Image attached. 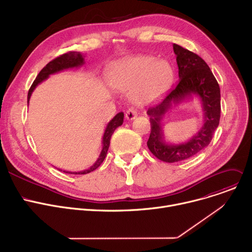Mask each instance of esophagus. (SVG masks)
<instances>
[{"instance_id":"obj_1","label":"esophagus","mask_w":252,"mask_h":252,"mask_svg":"<svg viewBox=\"0 0 252 252\" xmlns=\"http://www.w3.org/2000/svg\"><path fill=\"white\" fill-rule=\"evenodd\" d=\"M137 115H138V110L135 109V108L130 107V108H128V109L126 110V119L127 121H132V120L136 119Z\"/></svg>"}]
</instances>
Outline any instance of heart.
Instances as JSON below:
<instances>
[{"label":"heart","mask_w":252,"mask_h":252,"mask_svg":"<svg viewBox=\"0 0 252 252\" xmlns=\"http://www.w3.org/2000/svg\"><path fill=\"white\" fill-rule=\"evenodd\" d=\"M108 79L114 89L131 90V98L137 103L148 104L157 101L168 91L173 69L167 60L152 55H135L114 63Z\"/></svg>","instance_id":"1"}]
</instances>
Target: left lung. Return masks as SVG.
<instances>
[{
  "mask_svg": "<svg viewBox=\"0 0 252 252\" xmlns=\"http://www.w3.org/2000/svg\"><path fill=\"white\" fill-rule=\"evenodd\" d=\"M178 65L179 81L176 87L167 95L161 103L150 107L151 133L147 146L159 160L173 163L189 159L204 150L212 141L220 123L221 94L220 87L207 63L197 55L173 44ZM197 95L204 112V125L188 142L180 144L167 143L163 139L161 121L172 105L186 102Z\"/></svg>",
  "mask_w": 252,
  "mask_h": 252,
  "instance_id": "1",
  "label": "left lung"
}]
</instances>
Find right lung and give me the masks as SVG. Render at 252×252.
Listing matches in <instances>:
<instances>
[{
	"label": "right lung",
	"instance_id": "right-lung-1",
	"mask_svg": "<svg viewBox=\"0 0 252 252\" xmlns=\"http://www.w3.org/2000/svg\"><path fill=\"white\" fill-rule=\"evenodd\" d=\"M84 59H85V57H84L82 54H80L79 52H69V53L63 54V55L56 58L52 62H49L44 66V68L39 72L36 79L34 80V82H33V84L31 85V87L28 91L27 102L29 103V99L31 97V94H32L33 91H34V89L36 88L38 84H40L41 82L46 80L50 75L62 72L63 70L78 68V66L83 65L84 63H85V60H84ZM123 123H124V112H120V113H117L113 117V119L107 124L106 128H105L104 133H103V138H102L101 153H100L98 159L90 167V168H88L86 170H83V171H79V172H69V171H63V172L71 173V174H87V173H90V172L94 171L96 168H98V167L101 165V163L103 162V160L106 157L107 151H108V148H109V144H110V139H111L113 131L115 130L116 127L121 126L123 125Z\"/></svg>",
	"mask_w": 252,
	"mask_h": 252
}]
</instances>
